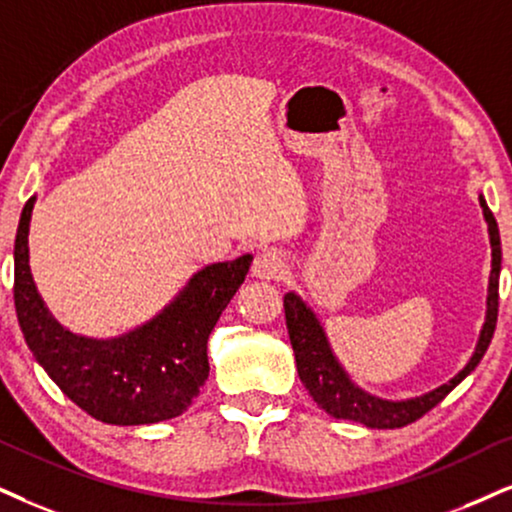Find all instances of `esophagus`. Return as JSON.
<instances>
[{"mask_svg": "<svg viewBox=\"0 0 512 512\" xmlns=\"http://www.w3.org/2000/svg\"><path fill=\"white\" fill-rule=\"evenodd\" d=\"M283 269H286V262H283L281 252L271 248L257 252L255 262H252V276L260 278V281H274L283 274Z\"/></svg>", "mask_w": 512, "mask_h": 512, "instance_id": "1", "label": "esophagus"}]
</instances>
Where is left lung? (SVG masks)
<instances>
[{
	"label": "left lung",
	"mask_w": 512,
	"mask_h": 512,
	"mask_svg": "<svg viewBox=\"0 0 512 512\" xmlns=\"http://www.w3.org/2000/svg\"><path fill=\"white\" fill-rule=\"evenodd\" d=\"M480 208L484 222H487L491 245L487 314H484L480 338H477L475 352H472L468 364H465L449 383L420 394V397L383 399L366 392L364 387H359L352 378H349V373L345 371V366L340 364L338 357H335L331 342H328V335L323 331V323L319 321V316L314 314V309L309 307L295 290L286 293V297H283V307H286V326L290 335V345H293L295 352L297 375H300L302 385L307 387L316 404H319V409L331 413L333 418L354 420V423H361L373 430L404 428V425L425 416L430 409H435L446 394L475 371L496 331L498 276H501V236H498V224L494 215H491L482 193Z\"/></svg>",
	"instance_id": "obj_1"
}]
</instances>
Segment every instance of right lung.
<instances>
[{
	"instance_id": "obj_1",
	"label": "right lung",
	"mask_w": 512,
	"mask_h": 512,
	"mask_svg": "<svg viewBox=\"0 0 512 512\" xmlns=\"http://www.w3.org/2000/svg\"><path fill=\"white\" fill-rule=\"evenodd\" d=\"M32 196L14 243V302L32 357L68 399L108 425H153L177 418L210 373L208 338L241 288L252 255L198 269L153 319L115 338L68 331L44 304L30 271Z\"/></svg>"
}]
</instances>
